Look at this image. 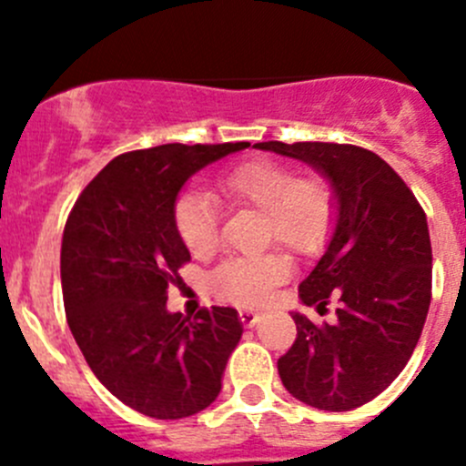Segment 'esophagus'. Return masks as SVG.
<instances>
[{
    "label": "esophagus",
    "mask_w": 466,
    "mask_h": 466,
    "mask_svg": "<svg viewBox=\"0 0 466 466\" xmlns=\"http://www.w3.org/2000/svg\"><path fill=\"white\" fill-rule=\"evenodd\" d=\"M238 318H241V322L246 324V327H255V324L261 320L259 313L252 311V309H241V311H238Z\"/></svg>",
    "instance_id": "esophagus-1"
}]
</instances>
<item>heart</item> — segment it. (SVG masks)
<instances>
[{"label": "heart", "mask_w": 466, "mask_h": 466, "mask_svg": "<svg viewBox=\"0 0 466 466\" xmlns=\"http://www.w3.org/2000/svg\"><path fill=\"white\" fill-rule=\"evenodd\" d=\"M218 191L229 205L255 207L263 216V238H277L299 255H313L327 243L336 220V191L322 176L295 177L289 164L257 157L237 164L218 177ZM173 225L194 255L214 250L218 216L203 191L189 189L173 205ZM290 263L281 252L232 257L209 277L214 295L234 304L255 307L268 299L289 277Z\"/></svg>", "instance_id": "1"}]
</instances>
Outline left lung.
Here are the masks:
<instances>
[{"mask_svg": "<svg viewBox=\"0 0 466 466\" xmlns=\"http://www.w3.org/2000/svg\"><path fill=\"white\" fill-rule=\"evenodd\" d=\"M255 148L311 164L336 191L331 241L299 284V299L322 313L336 298L338 320L313 324L293 313L298 338L277 370L299 401L354 410L399 377L424 329L433 281L426 214L397 171L368 148L327 142Z\"/></svg>", "mask_w": 466, "mask_h": 466, "instance_id": "obj_1", "label": "left lung"}]
</instances>
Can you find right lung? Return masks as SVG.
Here are the masks:
<instances>
[{"instance_id": "right-lung-1", "label": "right lung", "mask_w": 466, "mask_h": 466, "mask_svg": "<svg viewBox=\"0 0 466 466\" xmlns=\"http://www.w3.org/2000/svg\"><path fill=\"white\" fill-rule=\"evenodd\" d=\"M248 146L164 144L119 155L65 225L60 279L74 340L94 377L142 415L205 410L241 340L232 307L168 313L167 290L191 261L173 225L177 194L196 171Z\"/></svg>"}]
</instances>
